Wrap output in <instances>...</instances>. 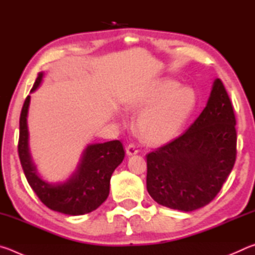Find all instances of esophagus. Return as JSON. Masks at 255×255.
I'll return each instance as SVG.
<instances>
[{"instance_id": "1", "label": "esophagus", "mask_w": 255, "mask_h": 255, "mask_svg": "<svg viewBox=\"0 0 255 255\" xmlns=\"http://www.w3.org/2000/svg\"><path fill=\"white\" fill-rule=\"evenodd\" d=\"M126 152L129 156H131V155H136L138 153V147L135 144H129L126 148Z\"/></svg>"}]
</instances>
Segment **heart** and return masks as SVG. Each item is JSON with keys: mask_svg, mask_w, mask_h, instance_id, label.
I'll use <instances>...</instances> for the list:
<instances>
[{"mask_svg": "<svg viewBox=\"0 0 255 255\" xmlns=\"http://www.w3.org/2000/svg\"><path fill=\"white\" fill-rule=\"evenodd\" d=\"M197 106L195 90L174 79L155 82L133 97L128 108L140 112L137 129L148 144L161 146L179 135Z\"/></svg>", "mask_w": 255, "mask_h": 255, "instance_id": "heart-1", "label": "heart"}]
</instances>
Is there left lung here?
Listing matches in <instances>:
<instances>
[{
	"instance_id": "1",
	"label": "left lung",
	"mask_w": 255,
	"mask_h": 255,
	"mask_svg": "<svg viewBox=\"0 0 255 255\" xmlns=\"http://www.w3.org/2000/svg\"><path fill=\"white\" fill-rule=\"evenodd\" d=\"M236 119L216 79L205 109L185 132L146 155L149 196L164 207L192 211L221 191L236 159Z\"/></svg>"
}]
</instances>
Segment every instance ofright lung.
Listing matches in <instances>:
<instances>
[{"label":"right lung","instance_id":"right-lung-1","mask_svg":"<svg viewBox=\"0 0 255 255\" xmlns=\"http://www.w3.org/2000/svg\"><path fill=\"white\" fill-rule=\"evenodd\" d=\"M45 73L38 74L31 91L39 88ZM30 96L23 103L20 115L18 152L28 183L42 204L58 213L79 216L100 207L109 196L110 179L123 162L125 150L119 140L89 144L81 155L75 171L63 182H48L37 171L29 147L28 110Z\"/></svg>","mask_w":255,"mask_h":255}]
</instances>
